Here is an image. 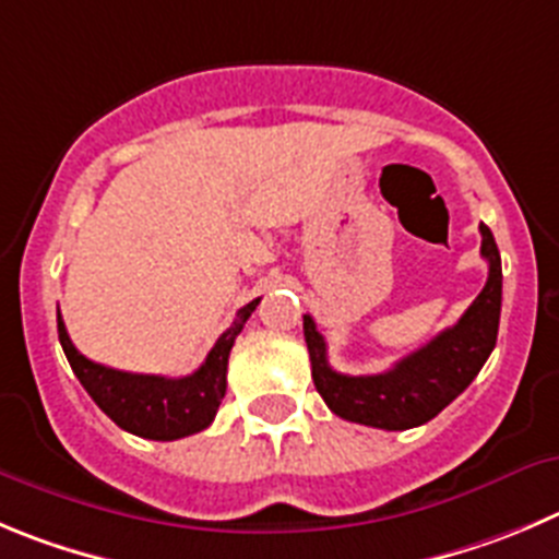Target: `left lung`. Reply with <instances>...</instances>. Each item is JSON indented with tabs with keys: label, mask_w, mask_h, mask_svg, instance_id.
I'll use <instances>...</instances> for the list:
<instances>
[{
	"label": "left lung",
	"mask_w": 559,
	"mask_h": 559,
	"mask_svg": "<svg viewBox=\"0 0 559 559\" xmlns=\"http://www.w3.org/2000/svg\"><path fill=\"white\" fill-rule=\"evenodd\" d=\"M488 281L466 314L432 342L380 374H342L328 364V344L314 320L304 314L311 378L328 408L347 421L380 430H408L438 416L491 356L502 311V259L491 228L479 223Z\"/></svg>",
	"instance_id": "obj_1"
}]
</instances>
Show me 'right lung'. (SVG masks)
I'll use <instances>...</instances> for the list:
<instances>
[{
    "instance_id": "obj_1",
    "label": "right lung",
    "mask_w": 559,
    "mask_h": 559,
    "mask_svg": "<svg viewBox=\"0 0 559 559\" xmlns=\"http://www.w3.org/2000/svg\"><path fill=\"white\" fill-rule=\"evenodd\" d=\"M262 297L250 300L237 311V320L217 338L206 361L187 378H162V374H134L91 361L74 347L66 331V322L57 314L62 353L85 385L93 403L121 427L151 441H176L212 425L221 400L226 397L228 353L248 317L253 314Z\"/></svg>"
}]
</instances>
